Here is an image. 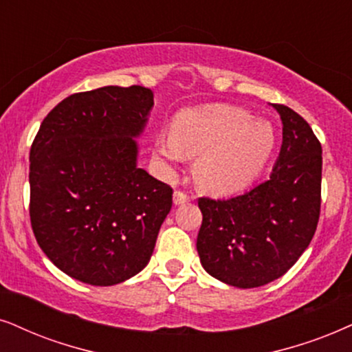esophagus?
Listing matches in <instances>:
<instances>
[{"label": "esophagus", "mask_w": 352, "mask_h": 352, "mask_svg": "<svg viewBox=\"0 0 352 352\" xmlns=\"http://www.w3.org/2000/svg\"><path fill=\"white\" fill-rule=\"evenodd\" d=\"M190 199V197L186 193H184V191H180V190H177L175 193H173V203L175 204H184V203H186Z\"/></svg>", "instance_id": "esophagus-1"}]
</instances>
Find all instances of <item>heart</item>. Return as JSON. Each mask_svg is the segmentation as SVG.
<instances>
[{
  "label": "heart",
  "instance_id": "1",
  "mask_svg": "<svg viewBox=\"0 0 352 352\" xmlns=\"http://www.w3.org/2000/svg\"><path fill=\"white\" fill-rule=\"evenodd\" d=\"M274 148L273 126L252 120L240 107L212 104L184 110L170 135L154 140V153L168 164L195 157L193 175L209 193H232L255 179Z\"/></svg>",
  "mask_w": 352,
  "mask_h": 352
}]
</instances>
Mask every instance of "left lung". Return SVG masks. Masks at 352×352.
<instances>
[{"label":"left lung","mask_w":352,"mask_h":352,"mask_svg":"<svg viewBox=\"0 0 352 352\" xmlns=\"http://www.w3.org/2000/svg\"><path fill=\"white\" fill-rule=\"evenodd\" d=\"M273 107L283 122V146L270 179L239 197L198 199L203 268L240 289L281 278L309 247L320 217L322 144L299 113Z\"/></svg>","instance_id":"obj_1"}]
</instances>
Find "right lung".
<instances>
[{"instance_id": "right-lung-1", "label": "right lung", "mask_w": 352, "mask_h": 352, "mask_svg": "<svg viewBox=\"0 0 352 352\" xmlns=\"http://www.w3.org/2000/svg\"><path fill=\"white\" fill-rule=\"evenodd\" d=\"M153 91L105 86L61 100L30 148V224L78 281L113 286L149 263L172 188L136 166Z\"/></svg>"}]
</instances>
